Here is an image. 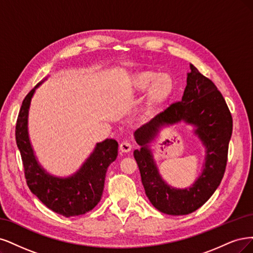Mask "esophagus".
Returning a JSON list of instances; mask_svg holds the SVG:
<instances>
[{"label": "esophagus", "mask_w": 253, "mask_h": 253, "mask_svg": "<svg viewBox=\"0 0 253 253\" xmlns=\"http://www.w3.org/2000/svg\"><path fill=\"white\" fill-rule=\"evenodd\" d=\"M131 149H132L131 144H130V143L127 142V141L122 142L121 145H120V150H121L122 152H124V153L130 152V151H131Z\"/></svg>", "instance_id": "34e87169"}]
</instances>
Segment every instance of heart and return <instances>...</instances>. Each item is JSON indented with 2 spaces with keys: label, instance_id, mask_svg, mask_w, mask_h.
<instances>
[{
  "label": "heart",
  "instance_id": "1",
  "mask_svg": "<svg viewBox=\"0 0 253 253\" xmlns=\"http://www.w3.org/2000/svg\"><path fill=\"white\" fill-rule=\"evenodd\" d=\"M173 79L169 73H160L159 75L158 72L152 70L136 72L130 81V92L140 94L149 89L140 118L142 120H147L154 110L170 99L173 92Z\"/></svg>",
  "mask_w": 253,
  "mask_h": 253
}]
</instances>
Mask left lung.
<instances>
[{"label": "left lung", "instance_id": "obj_1", "mask_svg": "<svg viewBox=\"0 0 253 253\" xmlns=\"http://www.w3.org/2000/svg\"><path fill=\"white\" fill-rule=\"evenodd\" d=\"M181 121L194 127V133L206 147V162L202 173L191 186L174 189L162 180L149 144L162 127ZM231 134L232 117L222 93L190 64L181 102L170 105L134 133L141 149H135L133 156L152 205L170 215L189 214L203 206L221 184Z\"/></svg>", "mask_w": 253, "mask_h": 253}]
</instances>
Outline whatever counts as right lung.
<instances>
[{"label":"right lung","instance_id":"obj_1","mask_svg":"<svg viewBox=\"0 0 253 253\" xmlns=\"http://www.w3.org/2000/svg\"><path fill=\"white\" fill-rule=\"evenodd\" d=\"M47 80V78L45 79ZM40 82L24 99L15 126V140L20 150L26 182L30 191L46 207L66 217L84 214L101 201L107 168L118 157L119 144L113 138L96 143L83 165L69 176H55L40 164L28 133L31 99Z\"/></svg>","mask_w":253,"mask_h":253}]
</instances>
